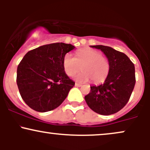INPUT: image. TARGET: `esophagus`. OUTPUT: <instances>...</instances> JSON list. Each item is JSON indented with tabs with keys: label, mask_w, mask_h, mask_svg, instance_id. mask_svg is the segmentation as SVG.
Returning <instances> with one entry per match:
<instances>
[{
	"label": "esophagus",
	"mask_w": 150,
	"mask_h": 150,
	"mask_svg": "<svg viewBox=\"0 0 150 150\" xmlns=\"http://www.w3.org/2000/svg\"><path fill=\"white\" fill-rule=\"evenodd\" d=\"M75 87H81L82 86V85L81 84H79V83H75Z\"/></svg>",
	"instance_id": "obj_1"
}]
</instances>
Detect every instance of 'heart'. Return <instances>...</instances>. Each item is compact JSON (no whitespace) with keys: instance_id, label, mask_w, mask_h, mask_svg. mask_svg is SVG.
<instances>
[{"instance_id":"obj_1","label":"heart","mask_w":150,"mask_h":150,"mask_svg":"<svg viewBox=\"0 0 150 150\" xmlns=\"http://www.w3.org/2000/svg\"><path fill=\"white\" fill-rule=\"evenodd\" d=\"M63 66L65 73L72 77L81 70L82 73L75 77L78 82L92 80L95 84L100 83L106 78L109 73L110 64L101 53L89 48H84L77 51L76 58L70 53L65 55Z\"/></svg>"}]
</instances>
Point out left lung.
I'll list each match as a JSON object with an SVG mask.
<instances>
[{
    "instance_id": "left-lung-1",
    "label": "left lung",
    "mask_w": 150,
    "mask_h": 150,
    "mask_svg": "<svg viewBox=\"0 0 150 150\" xmlns=\"http://www.w3.org/2000/svg\"><path fill=\"white\" fill-rule=\"evenodd\" d=\"M104 53L110 64L104 84L90 86L85 97L87 104L94 112L104 116L113 114L128 103L135 85V66L125 53L109 46H91Z\"/></svg>"
}]
</instances>
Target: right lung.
Here are the masks:
<instances>
[{
  "label": "right lung",
  "mask_w": 150,
  "mask_h": 150,
  "mask_svg": "<svg viewBox=\"0 0 150 150\" xmlns=\"http://www.w3.org/2000/svg\"><path fill=\"white\" fill-rule=\"evenodd\" d=\"M75 46L65 43L44 45L28 51L17 70V85L24 101L38 112L61 105L75 85L65 73L63 60Z\"/></svg>",
  "instance_id": "right-lung-1"
}]
</instances>
